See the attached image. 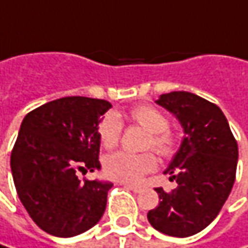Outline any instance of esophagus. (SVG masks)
<instances>
[{"mask_svg": "<svg viewBox=\"0 0 248 248\" xmlns=\"http://www.w3.org/2000/svg\"><path fill=\"white\" fill-rule=\"evenodd\" d=\"M124 186L126 188H129V189H132L133 192H141V189H143V186H140V185H132V184H124Z\"/></svg>", "mask_w": 248, "mask_h": 248, "instance_id": "1", "label": "esophagus"}]
</instances>
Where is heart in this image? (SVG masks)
Here are the masks:
<instances>
[{"label": "heart", "instance_id": "obj_1", "mask_svg": "<svg viewBox=\"0 0 248 248\" xmlns=\"http://www.w3.org/2000/svg\"><path fill=\"white\" fill-rule=\"evenodd\" d=\"M129 118L132 122L139 124L149 132L144 147L153 149L161 157H171L177 152L178 136L168 127L167 116L153 105H138L129 110ZM122 133V122L115 113L104 116L98 126V136L105 149H113L118 146ZM157 167V160L152 153L129 154L115 153L107 157L104 163L105 175L118 182L136 184L146 174L154 171Z\"/></svg>", "mask_w": 248, "mask_h": 248}]
</instances>
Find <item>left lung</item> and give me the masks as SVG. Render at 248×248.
<instances>
[{"label":"left lung","instance_id":"1","mask_svg":"<svg viewBox=\"0 0 248 248\" xmlns=\"http://www.w3.org/2000/svg\"><path fill=\"white\" fill-rule=\"evenodd\" d=\"M155 102L180 121L185 136L164 171L177 188H155L160 203L147 219L167 236L188 237L211 225L225 205L236 180L239 147L217 105L185 91L160 95Z\"/></svg>","mask_w":248,"mask_h":248}]
</instances>
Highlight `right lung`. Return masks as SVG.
<instances>
[{"label": "right lung", "instance_id": "1", "mask_svg": "<svg viewBox=\"0 0 248 248\" xmlns=\"http://www.w3.org/2000/svg\"><path fill=\"white\" fill-rule=\"evenodd\" d=\"M108 101L66 96L23 118L11 153L14 184L25 209L42 230L73 237L102 217L112 182L80 174L99 170L98 126Z\"/></svg>", "mask_w": 248, "mask_h": 248}]
</instances>
